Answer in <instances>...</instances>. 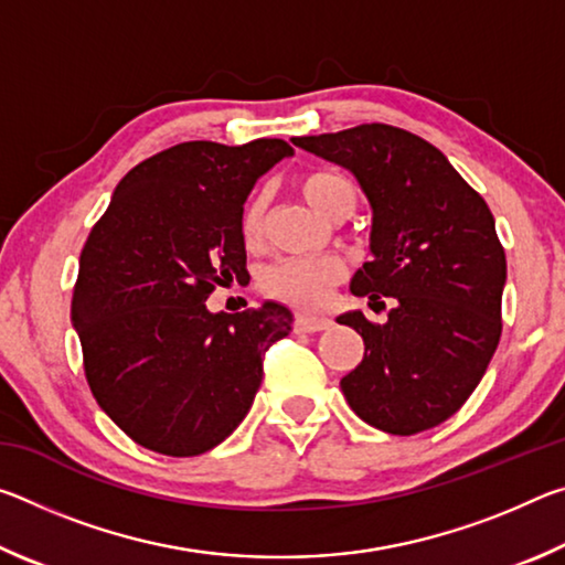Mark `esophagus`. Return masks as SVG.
Segmentation results:
<instances>
[{
  "label": "esophagus",
  "mask_w": 565,
  "mask_h": 565,
  "mask_svg": "<svg viewBox=\"0 0 565 565\" xmlns=\"http://www.w3.org/2000/svg\"><path fill=\"white\" fill-rule=\"evenodd\" d=\"M329 327H331V319L327 317H311V313H299V317H296V329L306 333H317Z\"/></svg>",
  "instance_id": "obj_1"
}]
</instances>
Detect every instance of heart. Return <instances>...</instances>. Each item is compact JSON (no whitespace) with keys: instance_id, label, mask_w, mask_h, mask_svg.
Returning <instances> with one entry per match:
<instances>
[{"instance_id":"heart-1","label":"heart","mask_w":565,"mask_h":565,"mask_svg":"<svg viewBox=\"0 0 565 565\" xmlns=\"http://www.w3.org/2000/svg\"><path fill=\"white\" fill-rule=\"evenodd\" d=\"M299 189L306 202L329 218L351 214L356 206V186L349 177L337 171H311L299 181ZM264 212V194L248 199L242 212V236L246 244H256L262 238ZM343 274H347V266L333 254L286 256L264 271L262 289L296 309H319L333 286L343 279Z\"/></svg>"}]
</instances>
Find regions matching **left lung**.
Returning <instances> with one entry per match:
<instances>
[{
    "mask_svg": "<svg viewBox=\"0 0 565 565\" xmlns=\"http://www.w3.org/2000/svg\"><path fill=\"white\" fill-rule=\"evenodd\" d=\"M291 141L359 179L374 209V259L353 274L351 294L394 301L386 323L361 311L337 319L366 347L341 379L343 396L394 436L444 424L483 379L503 329L505 252L489 204L434 145L391 124Z\"/></svg>",
    "mask_w": 565,
    "mask_h": 565,
    "instance_id": "1",
    "label": "left lung"
}]
</instances>
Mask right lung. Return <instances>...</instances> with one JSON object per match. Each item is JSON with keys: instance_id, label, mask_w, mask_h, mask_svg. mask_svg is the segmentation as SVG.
<instances>
[{"instance_id": "add662e5", "label": "right lung", "mask_w": 565, "mask_h": 565, "mask_svg": "<svg viewBox=\"0 0 565 565\" xmlns=\"http://www.w3.org/2000/svg\"><path fill=\"white\" fill-rule=\"evenodd\" d=\"M284 139L184 141L134 167L79 256L72 323L94 398L134 444L164 456L212 451L242 424L264 356L291 311L212 313L242 284V212L256 179L291 157Z\"/></svg>"}]
</instances>
